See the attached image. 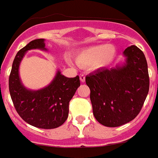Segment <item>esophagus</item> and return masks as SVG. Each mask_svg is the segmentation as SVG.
<instances>
[{
  "label": "esophagus",
  "mask_w": 158,
  "mask_h": 158,
  "mask_svg": "<svg viewBox=\"0 0 158 158\" xmlns=\"http://www.w3.org/2000/svg\"><path fill=\"white\" fill-rule=\"evenodd\" d=\"M80 80L81 82H84L85 81V76L84 75H80Z\"/></svg>",
  "instance_id": "34e87169"
}]
</instances>
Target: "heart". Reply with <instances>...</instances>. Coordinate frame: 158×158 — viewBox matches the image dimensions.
I'll return each instance as SVG.
<instances>
[{
  "mask_svg": "<svg viewBox=\"0 0 158 158\" xmlns=\"http://www.w3.org/2000/svg\"><path fill=\"white\" fill-rule=\"evenodd\" d=\"M115 55L116 51L113 45H93L78 52L76 62L82 68H104L114 61Z\"/></svg>",
  "mask_w": 158,
  "mask_h": 158,
  "instance_id": "heart-1",
  "label": "heart"
}]
</instances>
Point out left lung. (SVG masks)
Listing matches in <instances>:
<instances>
[{
	"mask_svg": "<svg viewBox=\"0 0 158 158\" xmlns=\"http://www.w3.org/2000/svg\"><path fill=\"white\" fill-rule=\"evenodd\" d=\"M123 55V64L98 69L86 77L94 116L105 127H120L135 118L149 92L148 65L143 52L131 45Z\"/></svg>",
	"mask_w": 158,
	"mask_h": 158,
	"instance_id": "1",
	"label": "left lung"
}]
</instances>
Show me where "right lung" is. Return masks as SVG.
Masks as SVG:
<instances>
[{"instance_id":"1","label":"right lung","mask_w":158,"mask_h":158,"mask_svg":"<svg viewBox=\"0 0 158 158\" xmlns=\"http://www.w3.org/2000/svg\"><path fill=\"white\" fill-rule=\"evenodd\" d=\"M47 51L44 39L31 41L16 54L9 76V92L17 113L29 125L42 129L62 126L69 115V103L80 86L79 77L69 78L57 70L52 82L39 90L27 89L19 78V68L26 52Z\"/></svg>"}]
</instances>
